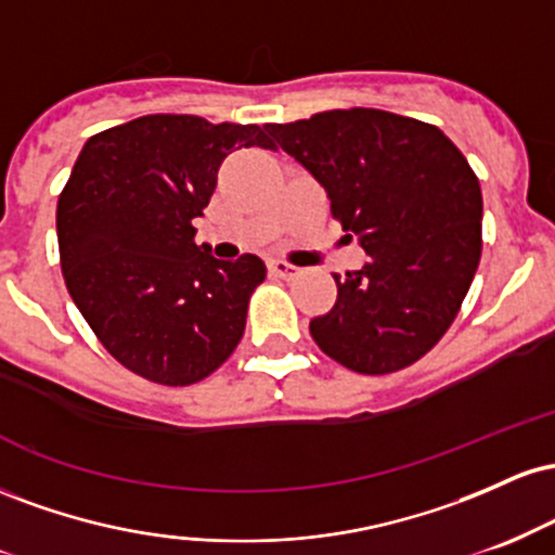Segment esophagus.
Wrapping results in <instances>:
<instances>
[{
  "mask_svg": "<svg viewBox=\"0 0 555 555\" xmlns=\"http://www.w3.org/2000/svg\"><path fill=\"white\" fill-rule=\"evenodd\" d=\"M269 273L271 276L276 279H295L299 269H295V266L284 263V260H269Z\"/></svg>",
  "mask_w": 555,
  "mask_h": 555,
  "instance_id": "obj_1",
  "label": "esophagus"
}]
</instances>
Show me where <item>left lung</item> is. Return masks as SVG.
<instances>
[{"mask_svg": "<svg viewBox=\"0 0 555 555\" xmlns=\"http://www.w3.org/2000/svg\"><path fill=\"white\" fill-rule=\"evenodd\" d=\"M266 132L323 184L331 214L371 258L334 273V308L310 321L315 344L365 375L412 365L451 326L480 263L482 193L467 158L438 127L380 109Z\"/></svg>", "mask_w": 555, "mask_h": 555, "instance_id": "8db88e82", "label": "left lung"}]
</instances>
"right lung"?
<instances>
[{
    "label": "right lung",
    "instance_id": "right-lung-1",
    "mask_svg": "<svg viewBox=\"0 0 555 555\" xmlns=\"http://www.w3.org/2000/svg\"><path fill=\"white\" fill-rule=\"evenodd\" d=\"M271 149L258 125L149 114L88 138L56 203L69 297L127 371L164 386L197 384L234 352L247 302L266 279L258 256L216 260L193 219L221 162Z\"/></svg>",
    "mask_w": 555,
    "mask_h": 555
}]
</instances>
